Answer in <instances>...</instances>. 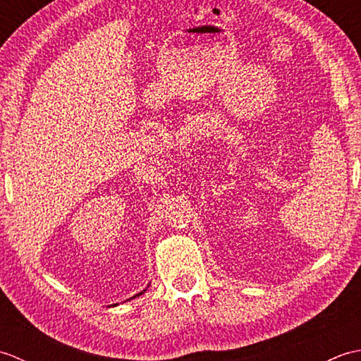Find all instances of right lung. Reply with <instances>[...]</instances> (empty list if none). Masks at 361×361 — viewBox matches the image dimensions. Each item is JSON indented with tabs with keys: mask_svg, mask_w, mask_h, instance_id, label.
Instances as JSON below:
<instances>
[{
	"mask_svg": "<svg viewBox=\"0 0 361 361\" xmlns=\"http://www.w3.org/2000/svg\"><path fill=\"white\" fill-rule=\"evenodd\" d=\"M142 293H144V291H141V293H137L136 296H140V295H142ZM133 298H135V296H133Z\"/></svg>",
	"mask_w": 361,
	"mask_h": 361,
	"instance_id": "1",
	"label": "right lung"
}]
</instances>
